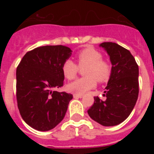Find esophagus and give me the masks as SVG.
Wrapping results in <instances>:
<instances>
[{
	"label": "esophagus",
	"instance_id": "obj_1",
	"mask_svg": "<svg viewBox=\"0 0 154 154\" xmlns=\"http://www.w3.org/2000/svg\"><path fill=\"white\" fill-rule=\"evenodd\" d=\"M82 97H83V96L81 95V94H73L74 98H82Z\"/></svg>",
	"mask_w": 154,
	"mask_h": 154
}]
</instances>
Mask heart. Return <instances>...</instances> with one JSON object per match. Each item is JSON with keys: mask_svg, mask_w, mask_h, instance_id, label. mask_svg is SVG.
I'll list each match as a JSON object with an SVG mask.
<instances>
[{"mask_svg": "<svg viewBox=\"0 0 154 154\" xmlns=\"http://www.w3.org/2000/svg\"><path fill=\"white\" fill-rule=\"evenodd\" d=\"M77 65L70 59L64 61L62 72L67 80H72L77 77L79 67L84 68L85 77H82L67 85V90L75 94L86 93L99 82H107L111 73V66L106 61L102 60V54L91 48L80 51L76 56Z\"/></svg>", "mask_w": 154, "mask_h": 154, "instance_id": "heart-1", "label": "heart"}]
</instances>
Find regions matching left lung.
<instances>
[{
  "instance_id": "obj_1",
  "label": "left lung",
  "mask_w": 154,
  "mask_h": 154,
  "mask_svg": "<svg viewBox=\"0 0 154 154\" xmlns=\"http://www.w3.org/2000/svg\"><path fill=\"white\" fill-rule=\"evenodd\" d=\"M110 56L111 73L105 88L106 100L94 97V104L87 113L103 126L122 123L132 112L139 96V66L134 57L119 44L105 42L100 44Z\"/></svg>"
}]
</instances>
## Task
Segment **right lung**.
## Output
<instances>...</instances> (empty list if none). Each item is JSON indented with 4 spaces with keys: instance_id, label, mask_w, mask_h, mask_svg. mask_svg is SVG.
Here are the masks:
<instances>
[{
    "instance_id": "1",
    "label": "right lung",
    "mask_w": 154,
    "mask_h": 154,
    "mask_svg": "<svg viewBox=\"0 0 154 154\" xmlns=\"http://www.w3.org/2000/svg\"><path fill=\"white\" fill-rule=\"evenodd\" d=\"M72 54L63 45L27 52L16 69V99L25 122L38 131L54 129L63 119L72 95L54 89L63 86L62 65Z\"/></svg>"
}]
</instances>
